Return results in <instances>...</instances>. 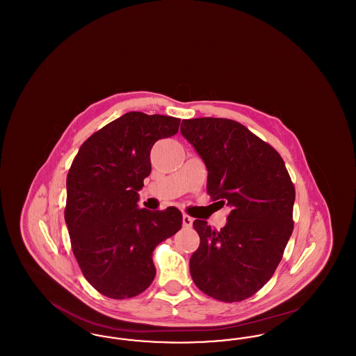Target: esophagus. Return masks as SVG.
I'll use <instances>...</instances> for the list:
<instances>
[{"instance_id":"34e87169","label":"esophagus","mask_w":356,"mask_h":356,"mask_svg":"<svg viewBox=\"0 0 356 356\" xmlns=\"http://www.w3.org/2000/svg\"><path fill=\"white\" fill-rule=\"evenodd\" d=\"M192 222H193V219H192L191 216H188V215H183V227H186V228H191V227H192Z\"/></svg>"}]
</instances>
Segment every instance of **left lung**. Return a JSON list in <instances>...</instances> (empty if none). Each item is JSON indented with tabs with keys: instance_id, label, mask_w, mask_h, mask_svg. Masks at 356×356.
Masks as SVG:
<instances>
[{
	"instance_id": "left-lung-1",
	"label": "left lung",
	"mask_w": 356,
	"mask_h": 356,
	"mask_svg": "<svg viewBox=\"0 0 356 356\" xmlns=\"http://www.w3.org/2000/svg\"><path fill=\"white\" fill-rule=\"evenodd\" d=\"M180 131L205 163L211 200L231 207L220 231L193 221L200 245L189 260L191 276L216 300H245L283 257L293 229L295 186L277 151L235 120H183Z\"/></svg>"
}]
</instances>
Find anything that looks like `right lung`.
Listing matches in <instances>:
<instances>
[{
	"label": "right lung",
	"mask_w": 356,
	"mask_h": 356,
	"mask_svg": "<svg viewBox=\"0 0 356 356\" xmlns=\"http://www.w3.org/2000/svg\"><path fill=\"white\" fill-rule=\"evenodd\" d=\"M180 119L129 112L88 137L67 177L65 221L85 279L111 299L140 295L156 275L153 250L183 224L181 212L138 209L157 140L176 135Z\"/></svg>",
	"instance_id": "1"
}]
</instances>
